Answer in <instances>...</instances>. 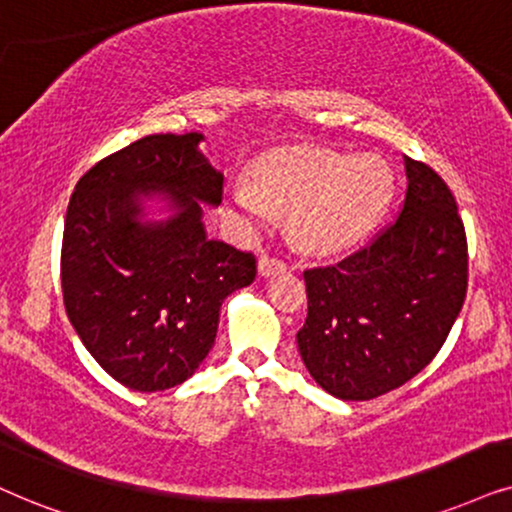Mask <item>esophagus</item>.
Returning <instances> with one entry per match:
<instances>
[{
	"mask_svg": "<svg viewBox=\"0 0 512 512\" xmlns=\"http://www.w3.org/2000/svg\"><path fill=\"white\" fill-rule=\"evenodd\" d=\"M288 264L283 260H278V257H271V255H262L260 262H257V271H260V276H271L276 274V271H283Z\"/></svg>",
	"mask_w": 512,
	"mask_h": 512,
	"instance_id": "obj_1",
	"label": "esophagus"
}]
</instances>
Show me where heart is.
<instances>
[{
    "instance_id": "1",
    "label": "heart",
    "mask_w": 512,
    "mask_h": 512,
    "mask_svg": "<svg viewBox=\"0 0 512 512\" xmlns=\"http://www.w3.org/2000/svg\"><path fill=\"white\" fill-rule=\"evenodd\" d=\"M394 172L380 155H352L319 146H281L264 153L248 186L229 191L243 222L260 224L264 208L288 215L302 250L331 255L361 241L390 208Z\"/></svg>"
}]
</instances>
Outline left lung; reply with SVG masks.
<instances>
[{"mask_svg": "<svg viewBox=\"0 0 512 512\" xmlns=\"http://www.w3.org/2000/svg\"><path fill=\"white\" fill-rule=\"evenodd\" d=\"M399 217L366 248L304 271L297 347L323 390L345 401L392 392L442 349L468 293V241L444 179L404 158Z\"/></svg>", "mask_w": 512, "mask_h": 512, "instance_id": "8db88e82", "label": "left lung"}]
</instances>
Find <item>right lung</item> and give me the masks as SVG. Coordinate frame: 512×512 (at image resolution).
<instances>
[{
	"label": "right lung",
	"instance_id": "add662e5",
	"mask_svg": "<svg viewBox=\"0 0 512 512\" xmlns=\"http://www.w3.org/2000/svg\"><path fill=\"white\" fill-rule=\"evenodd\" d=\"M200 132L151 134L77 181L63 226L61 288L87 352L129 390L160 392L196 373L215 345L219 307L255 281L252 252L210 241L203 203H222L224 174ZM158 195L173 215L146 220Z\"/></svg>",
	"mask_w": 512,
	"mask_h": 512
}]
</instances>
